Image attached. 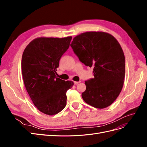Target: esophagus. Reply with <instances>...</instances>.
<instances>
[{"label": "esophagus", "instance_id": "obj_1", "mask_svg": "<svg viewBox=\"0 0 147 147\" xmlns=\"http://www.w3.org/2000/svg\"><path fill=\"white\" fill-rule=\"evenodd\" d=\"M80 82H80H74V84H75V85H77V84H78Z\"/></svg>", "mask_w": 147, "mask_h": 147}]
</instances>
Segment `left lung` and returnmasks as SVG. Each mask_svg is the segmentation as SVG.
<instances>
[{
  "label": "left lung",
  "instance_id": "1",
  "mask_svg": "<svg viewBox=\"0 0 147 147\" xmlns=\"http://www.w3.org/2000/svg\"><path fill=\"white\" fill-rule=\"evenodd\" d=\"M70 47L80 61L93 67L94 78L85 82L83 99L97 109L107 107L119 96L125 76V57L119 43L108 33L88 32L75 37Z\"/></svg>",
  "mask_w": 147,
  "mask_h": 147
}]
</instances>
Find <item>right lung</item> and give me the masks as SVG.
Returning a JSON list of instances; mask_svg holds the SVG:
<instances>
[{
    "label": "right lung",
    "instance_id": "add662e5",
    "mask_svg": "<svg viewBox=\"0 0 147 147\" xmlns=\"http://www.w3.org/2000/svg\"><path fill=\"white\" fill-rule=\"evenodd\" d=\"M72 38H35L26 47L22 56V74L26 90L34 105L45 114L53 115L64 109L66 92L74 84L55 75Z\"/></svg>",
    "mask_w": 147,
    "mask_h": 147
}]
</instances>
